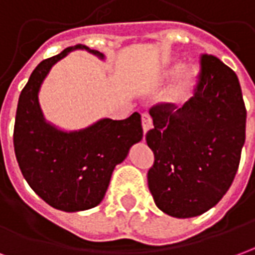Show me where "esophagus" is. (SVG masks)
Here are the masks:
<instances>
[{"label":"esophagus","mask_w":255,"mask_h":255,"mask_svg":"<svg viewBox=\"0 0 255 255\" xmlns=\"http://www.w3.org/2000/svg\"><path fill=\"white\" fill-rule=\"evenodd\" d=\"M150 128H151V117H150L147 113H143V115H142V129H143V132L146 133Z\"/></svg>","instance_id":"1"}]
</instances>
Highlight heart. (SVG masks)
Here are the masks:
<instances>
[{
    "mask_svg": "<svg viewBox=\"0 0 255 255\" xmlns=\"http://www.w3.org/2000/svg\"><path fill=\"white\" fill-rule=\"evenodd\" d=\"M177 71H179V68L173 67V68H171L169 73H171V75H175V73H177ZM194 82H195V76H194V73H190L187 78H186V80L183 82L182 87H180V90H179V91H180V93H184L186 90H188L190 87H191L192 84H194Z\"/></svg>",
    "mask_w": 255,
    "mask_h": 255,
    "instance_id": "obj_1",
    "label": "heart"
}]
</instances>
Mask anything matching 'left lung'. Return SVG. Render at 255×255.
<instances>
[{"instance_id":"obj_1","label":"left lung","mask_w":255,"mask_h":255,"mask_svg":"<svg viewBox=\"0 0 255 255\" xmlns=\"http://www.w3.org/2000/svg\"><path fill=\"white\" fill-rule=\"evenodd\" d=\"M194 95L182 106L155 104L146 142L154 162L147 184L157 208L188 219L217 205L235 179L246 139V106L236 73L199 56Z\"/></svg>"}]
</instances>
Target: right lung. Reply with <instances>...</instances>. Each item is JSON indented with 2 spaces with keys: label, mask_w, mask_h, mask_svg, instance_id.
<instances>
[{
  "label": "right lung",
  "mask_w": 255,
  "mask_h": 255,
  "mask_svg": "<svg viewBox=\"0 0 255 255\" xmlns=\"http://www.w3.org/2000/svg\"><path fill=\"white\" fill-rule=\"evenodd\" d=\"M75 49L104 58L102 53L76 45L38 64L20 93L13 129L14 154L24 179L45 202L64 212L97 206L115 166L143 136L138 112L124 120L102 119L78 132L58 131L43 120L38 104L41 83L50 68Z\"/></svg>",
  "instance_id": "obj_1"
}]
</instances>
